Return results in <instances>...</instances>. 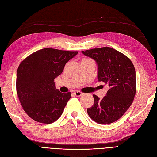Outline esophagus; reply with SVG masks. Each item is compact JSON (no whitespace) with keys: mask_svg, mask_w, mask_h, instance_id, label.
I'll list each match as a JSON object with an SVG mask.
<instances>
[{"mask_svg":"<svg viewBox=\"0 0 157 157\" xmlns=\"http://www.w3.org/2000/svg\"><path fill=\"white\" fill-rule=\"evenodd\" d=\"M73 94H75V96H76L77 97H80V96H81L83 94V93H82V92H80V91H75V92H74V93H73Z\"/></svg>","mask_w":157,"mask_h":157,"instance_id":"esophagus-1","label":"esophagus"}]
</instances>
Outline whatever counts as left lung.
I'll use <instances>...</instances> for the list:
<instances>
[{
  "instance_id": "left-lung-1",
  "label": "left lung",
  "mask_w": 157,
  "mask_h": 157,
  "mask_svg": "<svg viewBox=\"0 0 157 157\" xmlns=\"http://www.w3.org/2000/svg\"><path fill=\"white\" fill-rule=\"evenodd\" d=\"M82 53L96 61L98 80L109 87L102 99L93 95L94 105L87 109V113L98 124H111L119 119L134 101L136 92L134 66L127 56L110 47L82 51Z\"/></svg>"
}]
</instances>
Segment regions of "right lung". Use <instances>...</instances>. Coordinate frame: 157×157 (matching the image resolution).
Returning <instances> with one entry per match:
<instances>
[{"instance_id": "obj_1", "label": "right lung", "mask_w": 157, "mask_h": 157, "mask_svg": "<svg viewBox=\"0 0 157 157\" xmlns=\"http://www.w3.org/2000/svg\"><path fill=\"white\" fill-rule=\"evenodd\" d=\"M77 54V51L46 48L27 56L19 65L17 94L23 110L32 119L51 124L62 115L71 93L56 89L54 81Z\"/></svg>"}]
</instances>
